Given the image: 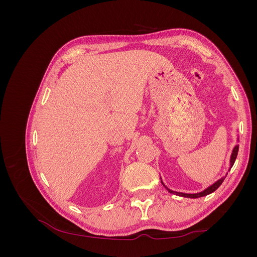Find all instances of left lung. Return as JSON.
<instances>
[{
    "instance_id": "8db88e82",
    "label": "left lung",
    "mask_w": 257,
    "mask_h": 257,
    "mask_svg": "<svg viewBox=\"0 0 257 257\" xmlns=\"http://www.w3.org/2000/svg\"><path fill=\"white\" fill-rule=\"evenodd\" d=\"M238 150H239V146L238 145H236L235 146V148L234 149H232V152H231V155H230V167H229V169L232 167V165H234V163H235V161H236V159H237V154H238ZM227 176V175H226ZM226 176L225 177H223V178H221V179H219V180H217L216 182H214L212 185H210L209 188H207L206 190H204L203 192H199V193H195V194H186V193H180V192H175V191H172V190H169V189H167V186H165V184L163 183V185L165 186V188L168 190V192L169 193H173V194H176V195H179V196H182V197H189V198H198V197H203V196H206V195H208V194H211L212 192H214L217 188H219V186L223 183V181H224V179L226 178Z\"/></svg>"
}]
</instances>
